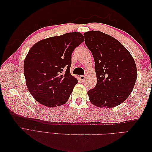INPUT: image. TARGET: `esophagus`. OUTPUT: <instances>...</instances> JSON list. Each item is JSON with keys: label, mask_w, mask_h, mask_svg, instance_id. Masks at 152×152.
Returning a JSON list of instances; mask_svg holds the SVG:
<instances>
[{"label": "esophagus", "mask_w": 152, "mask_h": 152, "mask_svg": "<svg viewBox=\"0 0 152 152\" xmlns=\"http://www.w3.org/2000/svg\"><path fill=\"white\" fill-rule=\"evenodd\" d=\"M86 75H80V77H79V78H80V80H82V81H84L85 79H86Z\"/></svg>", "instance_id": "1"}]
</instances>
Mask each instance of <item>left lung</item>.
<instances>
[{
	"label": "left lung",
	"mask_w": 152,
	"mask_h": 152,
	"mask_svg": "<svg viewBox=\"0 0 152 152\" xmlns=\"http://www.w3.org/2000/svg\"><path fill=\"white\" fill-rule=\"evenodd\" d=\"M85 44L95 62L97 83L88 94L100 108L121 104L130 95L137 79L135 61L127 49L112 37L99 31L85 32Z\"/></svg>",
	"instance_id": "1"
}]
</instances>
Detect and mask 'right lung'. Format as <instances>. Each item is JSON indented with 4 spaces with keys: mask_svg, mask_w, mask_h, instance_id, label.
<instances>
[{
    "mask_svg": "<svg viewBox=\"0 0 152 152\" xmlns=\"http://www.w3.org/2000/svg\"><path fill=\"white\" fill-rule=\"evenodd\" d=\"M84 40L80 32L51 37L35 44L24 61L26 85L37 102L48 107L65 104L78 83L70 73L72 54Z\"/></svg>",
    "mask_w": 152,
    "mask_h": 152,
    "instance_id": "right-lung-1",
    "label": "right lung"
}]
</instances>
